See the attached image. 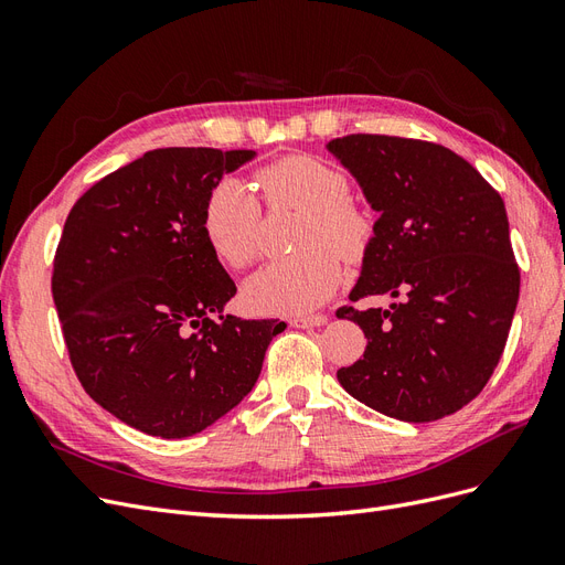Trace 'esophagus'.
<instances>
[{"instance_id": "obj_1", "label": "esophagus", "mask_w": 565, "mask_h": 565, "mask_svg": "<svg viewBox=\"0 0 565 565\" xmlns=\"http://www.w3.org/2000/svg\"><path fill=\"white\" fill-rule=\"evenodd\" d=\"M289 322H292V328H301V330H306V328H320V324L328 322V316H322V313L299 316V318H292Z\"/></svg>"}]
</instances>
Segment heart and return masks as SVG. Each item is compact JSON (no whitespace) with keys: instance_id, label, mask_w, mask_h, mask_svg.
<instances>
[{"instance_id":"1","label":"heart","mask_w":565,"mask_h":565,"mask_svg":"<svg viewBox=\"0 0 565 565\" xmlns=\"http://www.w3.org/2000/svg\"><path fill=\"white\" fill-rule=\"evenodd\" d=\"M268 202L297 204L306 212L297 245L303 252L259 268L245 285L256 311L301 316L328 301L341 280V256L355 259L370 243V216L349 200V181L332 164L289 156L259 172ZM262 204L241 179L218 181L204 202L202 233L212 252L233 268L259 254Z\"/></svg>"}]
</instances>
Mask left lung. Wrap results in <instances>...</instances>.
<instances>
[{
	"instance_id": "obj_1",
	"label": "left lung",
	"mask_w": 565,
	"mask_h": 565,
	"mask_svg": "<svg viewBox=\"0 0 565 565\" xmlns=\"http://www.w3.org/2000/svg\"><path fill=\"white\" fill-rule=\"evenodd\" d=\"M328 150L380 214L349 299H398L388 309L337 311L367 339L361 361L337 380L386 417H448L492 377L516 313L521 273L504 202L438 143L351 134Z\"/></svg>"
}]
</instances>
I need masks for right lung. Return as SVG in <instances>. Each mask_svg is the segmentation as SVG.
Listing matches in <instances>:
<instances>
[{"label":"right lung","mask_w":565,"mask_h":565,"mask_svg":"<svg viewBox=\"0 0 565 565\" xmlns=\"http://www.w3.org/2000/svg\"><path fill=\"white\" fill-rule=\"evenodd\" d=\"M254 158L150 150L65 218L51 292L71 363L100 407L143 434L188 438L231 413L287 328L224 313L235 282L202 233L212 188Z\"/></svg>","instance_id":"add662e5"}]
</instances>
